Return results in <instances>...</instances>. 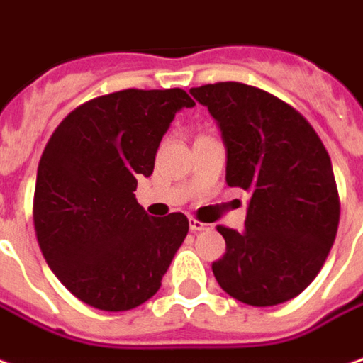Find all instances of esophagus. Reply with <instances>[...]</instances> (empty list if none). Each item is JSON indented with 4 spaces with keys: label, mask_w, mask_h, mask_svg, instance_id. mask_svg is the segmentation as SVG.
Returning <instances> with one entry per match:
<instances>
[{
    "label": "esophagus",
    "mask_w": 363,
    "mask_h": 363,
    "mask_svg": "<svg viewBox=\"0 0 363 363\" xmlns=\"http://www.w3.org/2000/svg\"><path fill=\"white\" fill-rule=\"evenodd\" d=\"M210 228V223H203V221L196 220V218H189V230H191V232H208Z\"/></svg>",
    "instance_id": "34e87169"
}]
</instances>
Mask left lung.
<instances>
[{
    "instance_id": "1",
    "label": "left lung",
    "mask_w": 363,
    "mask_h": 363,
    "mask_svg": "<svg viewBox=\"0 0 363 363\" xmlns=\"http://www.w3.org/2000/svg\"><path fill=\"white\" fill-rule=\"evenodd\" d=\"M225 145V182L250 194L242 233L218 225L225 254L211 264L225 294L247 306H278L320 274L340 223L330 155L298 109L254 85L191 87Z\"/></svg>"
}]
</instances>
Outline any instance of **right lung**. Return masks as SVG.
I'll return each instance as SVG.
<instances>
[{"instance_id":"right-lung-1","label":"right lung","mask_w":363,"mask_h":363,"mask_svg":"<svg viewBox=\"0 0 363 363\" xmlns=\"http://www.w3.org/2000/svg\"><path fill=\"white\" fill-rule=\"evenodd\" d=\"M184 89H123L85 101L51 133L41 153L33 225L41 254L65 288L91 308L142 306L162 278L189 221L152 218L135 199L160 142L182 108Z\"/></svg>"}]
</instances>
